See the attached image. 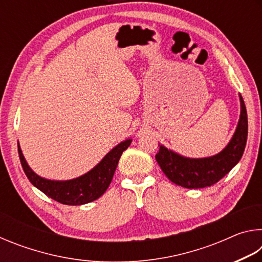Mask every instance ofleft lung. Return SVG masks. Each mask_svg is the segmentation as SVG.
<instances>
[{
	"instance_id": "left-lung-1",
	"label": "left lung",
	"mask_w": 262,
	"mask_h": 262,
	"mask_svg": "<svg viewBox=\"0 0 262 262\" xmlns=\"http://www.w3.org/2000/svg\"><path fill=\"white\" fill-rule=\"evenodd\" d=\"M239 100L241 115L236 130L227 147L214 156L205 158L185 157L158 143L159 151L156 154V161L172 183L185 188L208 187L220 181L237 165L247 141V112L241 95Z\"/></svg>"
}]
</instances>
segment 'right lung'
<instances>
[{"instance_id": "obj_1", "label": "right lung", "mask_w": 262, "mask_h": 262, "mask_svg": "<svg viewBox=\"0 0 262 262\" xmlns=\"http://www.w3.org/2000/svg\"><path fill=\"white\" fill-rule=\"evenodd\" d=\"M132 139L122 141L106 154V156L90 171L70 180H51L38 176L29 166L18 143L19 159L26 177L34 187L53 200L68 206H81L97 200L103 195L112 181L115 168L122 152L129 147Z\"/></svg>"}]
</instances>
